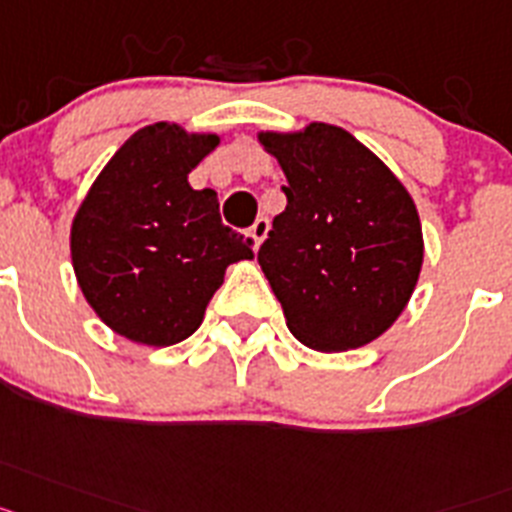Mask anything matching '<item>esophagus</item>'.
Masks as SVG:
<instances>
[{"instance_id": "esophagus-1", "label": "esophagus", "mask_w": 512, "mask_h": 512, "mask_svg": "<svg viewBox=\"0 0 512 512\" xmlns=\"http://www.w3.org/2000/svg\"><path fill=\"white\" fill-rule=\"evenodd\" d=\"M268 231H270V221L265 219V216H260V219H257L255 224H252V229H250V237L255 239V244H257V247H260V244L265 242V237H268Z\"/></svg>"}]
</instances>
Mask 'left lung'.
Instances as JSON below:
<instances>
[{
  "label": "left lung",
  "mask_w": 512,
  "mask_h": 512,
  "mask_svg": "<svg viewBox=\"0 0 512 512\" xmlns=\"http://www.w3.org/2000/svg\"><path fill=\"white\" fill-rule=\"evenodd\" d=\"M286 175V211L257 252L291 335L319 353L363 348L410 304L422 224L394 172L345 128L257 131Z\"/></svg>",
  "instance_id": "1"
}]
</instances>
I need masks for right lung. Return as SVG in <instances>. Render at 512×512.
I'll use <instances>...</instances> for the list:
<instances>
[{"label":"right lung","instance_id":"obj_1","mask_svg":"<svg viewBox=\"0 0 512 512\" xmlns=\"http://www.w3.org/2000/svg\"><path fill=\"white\" fill-rule=\"evenodd\" d=\"M219 133L159 121L115 151L71 219L69 250L84 299L115 335L167 348L193 335L231 262L252 239L221 224L213 190L190 172Z\"/></svg>","mask_w":512,"mask_h":512}]
</instances>
